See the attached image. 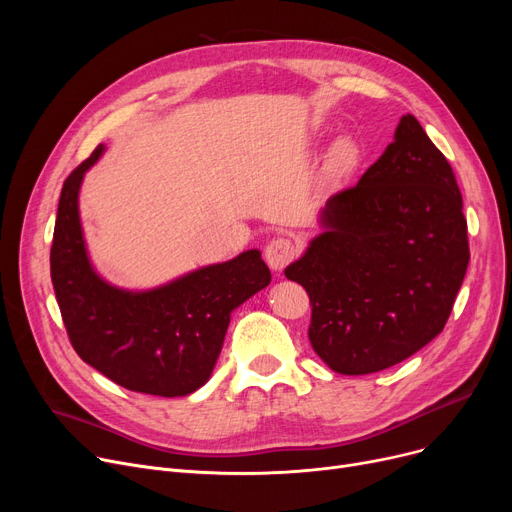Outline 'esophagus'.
<instances>
[{
	"instance_id": "obj_1",
	"label": "esophagus",
	"mask_w": 512,
	"mask_h": 512,
	"mask_svg": "<svg viewBox=\"0 0 512 512\" xmlns=\"http://www.w3.org/2000/svg\"><path fill=\"white\" fill-rule=\"evenodd\" d=\"M294 255H297V247H294V242L288 238H274L267 242L265 247V261L276 272H282L294 259Z\"/></svg>"
}]
</instances>
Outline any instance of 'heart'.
<instances>
[{
    "label": "heart",
    "instance_id": "heart-1",
    "mask_svg": "<svg viewBox=\"0 0 512 512\" xmlns=\"http://www.w3.org/2000/svg\"><path fill=\"white\" fill-rule=\"evenodd\" d=\"M330 161H332V168L338 172H348L357 166L359 161V147L355 141L351 139H340L336 141V145L332 147L330 153Z\"/></svg>",
    "mask_w": 512,
    "mask_h": 512
}]
</instances>
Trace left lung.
I'll list each match as a JSON object with an SVG mask.
<instances>
[{"label":"left lung","mask_w":512,"mask_h":512,"mask_svg":"<svg viewBox=\"0 0 512 512\" xmlns=\"http://www.w3.org/2000/svg\"><path fill=\"white\" fill-rule=\"evenodd\" d=\"M324 232L284 274L313 305L309 340L330 369L392 367L446 326L467 265L463 197L442 151L415 116L357 186L328 199Z\"/></svg>","instance_id":"left-lung-1"}]
</instances>
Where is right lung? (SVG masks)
<instances>
[{
    "instance_id": "right-lung-1",
    "label": "right lung",
    "mask_w": 512,
    "mask_h": 512,
    "mask_svg": "<svg viewBox=\"0 0 512 512\" xmlns=\"http://www.w3.org/2000/svg\"><path fill=\"white\" fill-rule=\"evenodd\" d=\"M99 145L64 182L51 245V282L78 357L126 390L186 396L199 390L220 357L230 317L272 282L257 249L199 267L164 286L126 290L91 263L78 195Z\"/></svg>"
}]
</instances>
